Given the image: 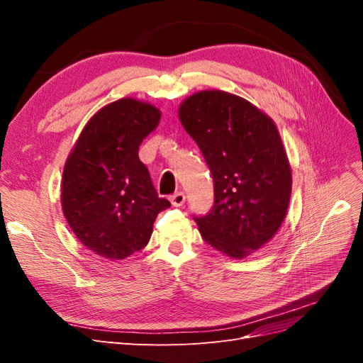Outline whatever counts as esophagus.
Returning a JSON list of instances; mask_svg holds the SVG:
<instances>
[{
	"label": "esophagus",
	"mask_w": 363,
	"mask_h": 363,
	"mask_svg": "<svg viewBox=\"0 0 363 363\" xmlns=\"http://www.w3.org/2000/svg\"><path fill=\"white\" fill-rule=\"evenodd\" d=\"M169 200H171L172 206H175V207H180V206H183V204H184V201H186V195H184L183 192H175L174 195H171V196H169Z\"/></svg>",
	"instance_id": "obj_1"
}]
</instances>
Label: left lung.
Segmentation results:
<instances>
[{
    "label": "left lung",
    "instance_id": "1",
    "mask_svg": "<svg viewBox=\"0 0 363 363\" xmlns=\"http://www.w3.org/2000/svg\"><path fill=\"white\" fill-rule=\"evenodd\" d=\"M179 116L213 179V206L195 223L208 245L242 259L277 233L288 212L292 175L279 130L257 107L223 91L194 94Z\"/></svg>",
    "mask_w": 363,
    "mask_h": 363
}]
</instances>
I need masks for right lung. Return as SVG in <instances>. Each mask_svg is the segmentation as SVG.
<instances>
[{"instance_id":"obj_1","label":"right lung","mask_w":363,"mask_h":363,"mask_svg":"<svg viewBox=\"0 0 363 363\" xmlns=\"http://www.w3.org/2000/svg\"><path fill=\"white\" fill-rule=\"evenodd\" d=\"M159 119L155 106L133 98L107 104L86 124L65 164L63 215L98 256L119 260L144 248L155 219L171 206L138 155Z\"/></svg>"}]
</instances>
